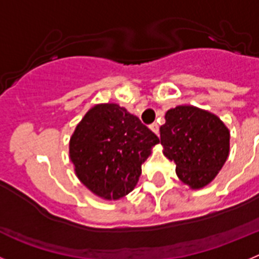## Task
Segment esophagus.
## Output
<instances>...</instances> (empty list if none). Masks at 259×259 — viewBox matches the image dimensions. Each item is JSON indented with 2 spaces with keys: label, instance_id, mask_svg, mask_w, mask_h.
Returning a JSON list of instances; mask_svg holds the SVG:
<instances>
[{
  "label": "esophagus",
  "instance_id": "obj_1",
  "mask_svg": "<svg viewBox=\"0 0 259 259\" xmlns=\"http://www.w3.org/2000/svg\"><path fill=\"white\" fill-rule=\"evenodd\" d=\"M149 127H150V130H152V131L154 132L155 135H158V134H159V127H158V124H157V123H153V124H150Z\"/></svg>",
  "mask_w": 259,
  "mask_h": 259
}]
</instances>
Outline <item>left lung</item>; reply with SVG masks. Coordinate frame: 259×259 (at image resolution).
<instances>
[{"label": "left lung", "instance_id": "obj_1", "mask_svg": "<svg viewBox=\"0 0 259 259\" xmlns=\"http://www.w3.org/2000/svg\"><path fill=\"white\" fill-rule=\"evenodd\" d=\"M161 125L163 154L176 175L192 189L203 188L218 175L230 153V131L221 119L194 106H176Z\"/></svg>", "mask_w": 259, "mask_h": 259}]
</instances>
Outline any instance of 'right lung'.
I'll return each mask as SVG.
<instances>
[{
  "instance_id": "right-lung-1",
  "label": "right lung",
  "mask_w": 259,
  "mask_h": 259,
  "mask_svg": "<svg viewBox=\"0 0 259 259\" xmlns=\"http://www.w3.org/2000/svg\"><path fill=\"white\" fill-rule=\"evenodd\" d=\"M159 139L116 104L96 105L76 125L70 159L79 180L106 200H118L135 188L141 164Z\"/></svg>"
}]
</instances>
